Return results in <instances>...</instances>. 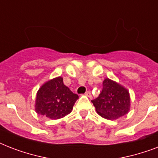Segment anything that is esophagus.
<instances>
[{
    "label": "esophagus",
    "mask_w": 158,
    "mask_h": 158,
    "mask_svg": "<svg viewBox=\"0 0 158 158\" xmlns=\"http://www.w3.org/2000/svg\"><path fill=\"white\" fill-rule=\"evenodd\" d=\"M85 96L89 97V98H92V94H91V93H90V92H89V91L86 92V93H85Z\"/></svg>",
    "instance_id": "obj_1"
}]
</instances>
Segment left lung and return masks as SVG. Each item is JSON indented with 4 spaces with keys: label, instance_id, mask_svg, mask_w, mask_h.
<instances>
[{
    "label": "left lung",
    "instance_id": "left-lung-1",
    "mask_svg": "<svg viewBox=\"0 0 158 158\" xmlns=\"http://www.w3.org/2000/svg\"><path fill=\"white\" fill-rule=\"evenodd\" d=\"M99 96L92 101L97 112L107 120H116L130 111V94L125 87L110 79H105Z\"/></svg>",
    "mask_w": 158,
    "mask_h": 158
}]
</instances>
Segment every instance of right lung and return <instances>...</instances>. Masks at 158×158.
Listing matches in <instances>:
<instances>
[{"label":"right lung","mask_w":158,"mask_h":158,"mask_svg":"<svg viewBox=\"0 0 158 158\" xmlns=\"http://www.w3.org/2000/svg\"><path fill=\"white\" fill-rule=\"evenodd\" d=\"M77 94L70 91L63 83L62 77H56L46 82L37 93L35 110L38 114L57 120L71 112Z\"/></svg>","instance_id":"1"}]
</instances>
